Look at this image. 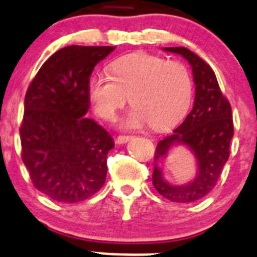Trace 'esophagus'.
I'll return each mask as SVG.
<instances>
[{"label": "esophagus", "instance_id": "obj_1", "mask_svg": "<svg viewBox=\"0 0 257 257\" xmlns=\"http://www.w3.org/2000/svg\"><path fill=\"white\" fill-rule=\"evenodd\" d=\"M131 140H133V136H119L116 138V142L119 145H124V143L129 142Z\"/></svg>", "mask_w": 257, "mask_h": 257}]
</instances>
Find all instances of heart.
I'll return each mask as SVG.
<instances>
[{
    "instance_id": "obj_1",
    "label": "heart",
    "mask_w": 257,
    "mask_h": 257,
    "mask_svg": "<svg viewBox=\"0 0 257 257\" xmlns=\"http://www.w3.org/2000/svg\"><path fill=\"white\" fill-rule=\"evenodd\" d=\"M111 76L99 74L90 82V99L96 114L112 120L131 96L134 105L123 126L136 129L151 124L155 129L174 125L193 99V78L181 62L138 52L115 59Z\"/></svg>"
}]
</instances>
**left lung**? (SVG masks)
Returning a JSON list of instances; mask_svg holds the SVG:
<instances>
[{"mask_svg": "<svg viewBox=\"0 0 257 257\" xmlns=\"http://www.w3.org/2000/svg\"><path fill=\"white\" fill-rule=\"evenodd\" d=\"M189 62L195 83V100L191 111L174 133L160 141L155 152L152 183L164 198L175 203H193L212 191L229 157L233 137L232 109L223 96L209 64L184 47L164 48ZM176 145H185L197 160L196 177L184 186H172L163 177L162 163Z\"/></svg>", "mask_w": 257, "mask_h": 257, "instance_id": "left-lung-1", "label": "left lung"}]
</instances>
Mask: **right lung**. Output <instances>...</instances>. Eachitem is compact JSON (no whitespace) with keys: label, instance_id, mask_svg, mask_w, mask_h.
<instances>
[{"label":"right lung","instance_id":"obj_1","mask_svg":"<svg viewBox=\"0 0 257 257\" xmlns=\"http://www.w3.org/2000/svg\"><path fill=\"white\" fill-rule=\"evenodd\" d=\"M115 47L71 45L40 67L25 95L21 157L35 188L61 203H78L105 184L114 140L86 117L90 76Z\"/></svg>","mask_w":257,"mask_h":257}]
</instances>
